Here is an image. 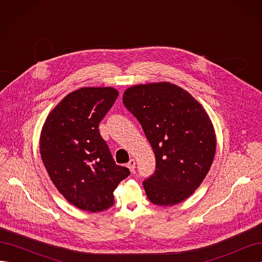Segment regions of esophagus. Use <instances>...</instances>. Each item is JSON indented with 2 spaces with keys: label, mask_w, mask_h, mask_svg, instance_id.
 Instances as JSON below:
<instances>
[{
  "label": "esophagus",
  "mask_w": 262,
  "mask_h": 262,
  "mask_svg": "<svg viewBox=\"0 0 262 262\" xmlns=\"http://www.w3.org/2000/svg\"><path fill=\"white\" fill-rule=\"evenodd\" d=\"M126 167L130 169V171H134V169H136V161H134L133 158H131L129 163L126 164Z\"/></svg>",
  "instance_id": "1"
}]
</instances>
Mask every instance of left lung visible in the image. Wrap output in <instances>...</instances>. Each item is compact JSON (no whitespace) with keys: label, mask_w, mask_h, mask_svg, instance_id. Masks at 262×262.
Segmentation results:
<instances>
[{"label":"left lung","mask_w":262,"mask_h":262,"mask_svg":"<svg viewBox=\"0 0 262 262\" xmlns=\"http://www.w3.org/2000/svg\"><path fill=\"white\" fill-rule=\"evenodd\" d=\"M123 104L155 154V172L143 181L147 199L161 207L186 200L202 184L215 155V131L205 109L169 82L131 86L123 93Z\"/></svg>","instance_id":"left-lung-1"}]
</instances>
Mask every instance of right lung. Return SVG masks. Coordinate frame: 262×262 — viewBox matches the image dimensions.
Returning a JSON list of instances; mask_svg holds the SVG:
<instances>
[{
	"mask_svg": "<svg viewBox=\"0 0 262 262\" xmlns=\"http://www.w3.org/2000/svg\"><path fill=\"white\" fill-rule=\"evenodd\" d=\"M114 87H82L47 117L39 149L53 185L74 207L92 213L113 207L114 191L130 175L115 163L99 122L118 97Z\"/></svg>",
	"mask_w": 262,
	"mask_h": 262,
	"instance_id": "obj_1",
	"label": "right lung"
}]
</instances>
